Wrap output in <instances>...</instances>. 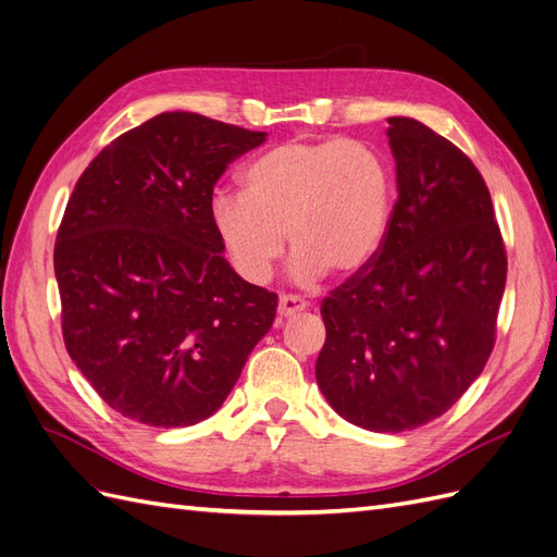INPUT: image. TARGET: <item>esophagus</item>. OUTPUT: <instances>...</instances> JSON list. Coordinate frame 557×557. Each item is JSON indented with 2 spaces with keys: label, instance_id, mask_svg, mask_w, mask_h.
Here are the masks:
<instances>
[{
  "label": "esophagus",
  "instance_id": "esophagus-1",
  "mask_svg": "<svg viewBox=\"0 0 557 557\" xmlns=\"http://www.w3.org/2000/svg\"><path fill=\"white\" fill-rule=\"evenodd\" d=\"M307 307H309V301H305L301 297L283 295V297L278 299V315H281V318H290V315H295V313H299V311H307Z\"/></svg>",
  "mask_w": 557,
  "mask_h": 557
}]
</instances>
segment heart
<instances>
[{
  "instance_id": "1",
  "label": "heart",
  "mask_w": 557,
  "mask_h": 557,
  "mask_svg": "<svg viewBox=\"0 0 557 557\" xmlns=\"http://www.w3.org/2000/svg\"><path fill=\"white\" fill-rule=\"evenodd\" d=\"M395 172L379 148L356 139H293L244 170V193H218L209 221L230 264L248 283L272 278L295 250L290 276L311 285L330 272L356 276L387 239Z\"/></svg>"
}]
</instances>
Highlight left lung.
<instances>
[{"mask_svg":"<svg viewBox=\"0 0 557 557\" xmlns=\"http://www.w3.org/2000/svg\"><path fill=\"white\" fill-rule=\"evenodd\" d=\"M397 174L379 258L325 297L315 381L369 432L416 430L446 413L495 346L507 252L491 193L458 146L413 117H387Z\"/></svg>","mask_w":557,"mask_h":557,"instance_id":"obj_1","label":"left lung"}]
</instances>
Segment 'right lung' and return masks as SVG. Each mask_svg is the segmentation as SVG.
Here are the masks:
<instances>
[{"label": "right lung", "mask_w": 557, "mask_h": 557, "mask_svg": "<svg viewBox=\"0 0 557 557\" xmlns=\"http://www.w3.org/2000/svg\"><path fill=\"white\" fill-rule=\"evenodd\" d=\"M264 132L172 111L121 134L66 205L55 244L64 346L109 407L150 428L213 416L278 297L223 258L213 185Z\"/></svg>", "instance_id": "right-lung-1"}]
</instances>
